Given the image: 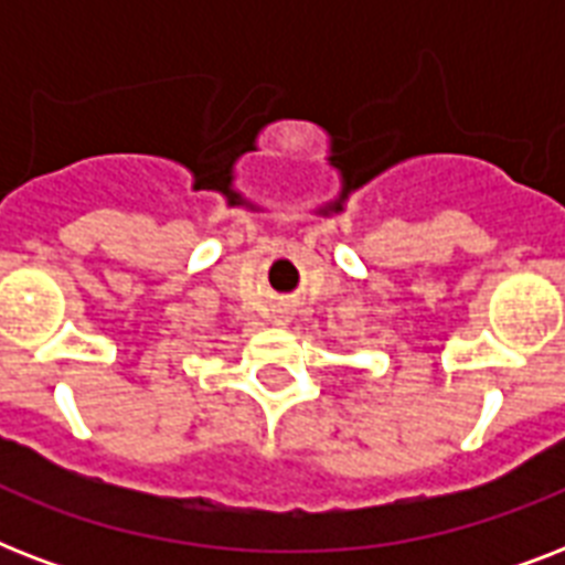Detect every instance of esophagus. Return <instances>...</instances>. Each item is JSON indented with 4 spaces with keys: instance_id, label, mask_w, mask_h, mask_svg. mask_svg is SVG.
<instances>
[{
    "instance_id": "esophagus-1",
    "label": "esophagus",
    "mask_w": 565,
    "mask_h": 565,
    "mask_svg": "<svg viewBox=\"0 0 565 565\" xmlns=\"http://www.w3.org/2000/svg\"><path fill=\"white\" fill-rule=\"evenodd\" d=\"M275 322H278V326H287V322H290V313H287V308L278 313V319H275Z\"/></svg>"
}]
</instances>
